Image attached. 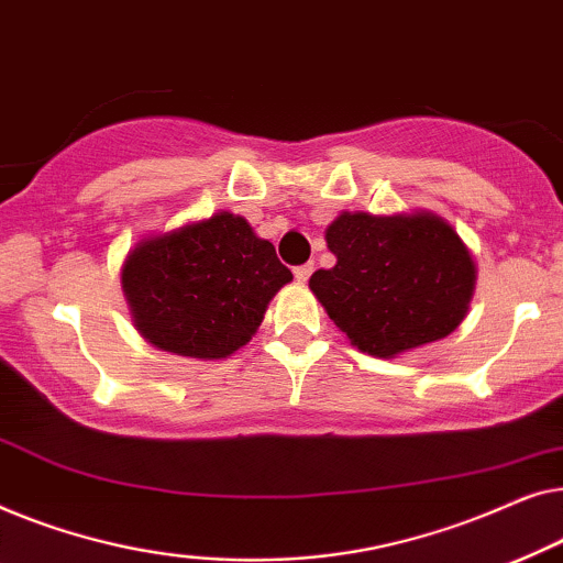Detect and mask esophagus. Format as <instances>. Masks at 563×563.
Here are the masks:
<instances>
[{"label": "esophagus", "mask_w": 563, "mask_h": 563, "mask_svg": "<svg viewBox=\"0 0 563 563\" xmlns=\"http://www.w3.org/2000/svg\"><path fill=\"white\" fill-rule=\"evenodd\" d=\"M311 273H313V263L292 267V275H296V280H300V283H306L308 278H311Z\"/></svg>", "instance_id": "1"}]
</instances>
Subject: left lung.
Masks as SVG:
<instances>
[{
    "label": "left lung",
    "mask_w": 563,
    "mask_h": 563,
    "mask_svg": "<svg viewBox=\"0 0 563 563\" xmlns=\"http://www.w3.org/2000/svg\"><path fill=\"white\" fill-rule=\"evenodd\" d=\"M336 265L311 275L329 319L372 357L449 336L474 290L470 250L433 213H342L327 229Z\"/></svg>",
    "instance_id": "1"
}]
</instances>
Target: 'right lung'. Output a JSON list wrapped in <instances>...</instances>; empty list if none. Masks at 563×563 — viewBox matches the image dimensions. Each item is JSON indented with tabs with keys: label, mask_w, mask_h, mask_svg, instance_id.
<instances>
[{
	"label": "right lung",
	"mask_w": 563,
	"mask_h": 563,
	"mask_svg": "<svg viewBox=\"0 0 563 563\" xmlns=\"http://www.w3.org/2000/svg\"><path fill=\"white\" fill-rule=\"evenodd\" d=\"M290 280L273 244L227 211L140 242L122 267L140 334L196 360L229 357L247 344L267 303Z\"/></svg>",
	"instance_id": "add662e5"
}]
</instances>
